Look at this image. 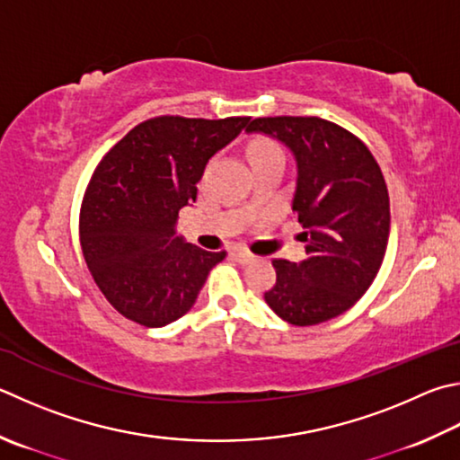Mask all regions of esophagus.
<instances>
[{"instance_id": "1", "label": "esophagus", "mask_w": 460, "mask_h": 460, "mask_svg": "<svg viewBox=\"0 0 460 460\" xmlns=\"http://www.w3.org/2000/svg\"><path fill=\"white\" fill-rule=\"evenodd\" d=\"M231 255H233V259H235V261H239V263H249L253 259V255L247 252V249H241V247H235L231 252Z\"/></svg>"}]
</instances>
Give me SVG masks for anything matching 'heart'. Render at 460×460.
Instances as JSON below:
<instances>
[{"instance_id":"b5f03b06","label":"heart","mask_w":460,"mask_h":460,"mask_svg":"<svg viewBox=\"0 0 460 460\" xmlns=\"http://www.w3.org/2000/svg\"><path fill=\"white\" fill-rule=\"evenodd\" d=\"M247 155L252 161H255V158H261V156H267V155H281V148L273 143L271 138H253L252 143H249L247 146Z\"/></svg>"}]
</instances>
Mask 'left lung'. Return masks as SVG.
Instances as JSON below:
<instances>
[{
    "mask_svg": "<svg viewBox=\"0 0 460 460\" xmlns=\"http://www.w3.org/2000/svg\"><path fill=\"white\" fill-rule=\"evenodd\" d=\"M296 156L291 208L305 229V259H273L265 302L281 320L315 325L349 310L382 265L390 235V199L376 158L352 132L317 116H267L249 124Z\"/></svg>",
    "mask_w": 460,
    "mask_h": 460,
    "instance_id": "8db88e82",
    "label": "left lung"
}]
</instances>
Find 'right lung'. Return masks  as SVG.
<instances>
[{
	"label": "right lung",
	"mask_w": 460,
	"mask_h": 460,
	"mask_svg": "<svg viewBox=\"0 0 460 460\" xmlns=\"http://www.w3.org/2000/svg\"><path fill=\"white\" fill-rule=\"evenodd\" d=\"M249 124V116H156L98 163L80 208V245L116 312L163 328L193 307L208 271L227 253L185 243L174 223L197 199L208 158Z\"/></svg>",
	"instance_id": "obj_1"
}]
</instances>
